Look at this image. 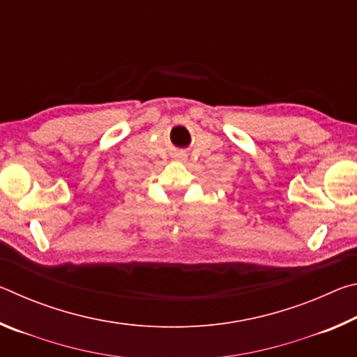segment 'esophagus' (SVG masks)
Listing matches in <instances>:
<instances>
[{"label":"esophagus","instance_id":"34e87169","mask_svg":"<svg viewBox=\"0 0 357 357\" xmlns=\"http://www.w3.org/2000/svg\"><path fill=\"white\" fill-rule=\"evenodd\" d=\"M176 157H178V159H181V160H185V157H187V155H185V154H183V153H179Z\"/></svg>","mask_w":357,"mask_h":357}]
</instances>
